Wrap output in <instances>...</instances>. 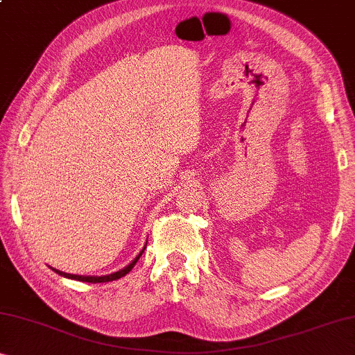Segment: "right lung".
Here are the masks:
<instances>
[{"mask_svg":"<svg viewBox=\"0 0 355 355\" xmlns=\"http://www.w3.org/2000/svg\"><path fill=\"white\" fill-rule=\"evenodd\" d=\"M144 249H146V248H144ZM144 249L141 250V252L138 254V257H136V259H135V260L132 261V263H130L128 266H125L123 270L117 271V272H112V275H107V276H78V275H68V272L58 271V270H55V268H52V270L55 271L57 275H60V276L69 277V279H76V281H83V282H92V284H96V282H109V281H116V279H119V277H122V276L127 275V272L132 271V268H133V266L136 265V261L139 260L141 255H143Z\"/></svg>","mask_w":355,"mask_h":355,"instance_id":"obj_1","label":"right lung"}]
</instances>
